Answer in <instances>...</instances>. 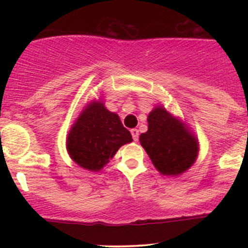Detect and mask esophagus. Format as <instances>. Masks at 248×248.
Instances as JSON below:
<instances>
[{"mask_svg":"<svg viewBox=\"0 0 248 248\" xmlns=\"http://www.w3.org/2000/svg\"><path fill=\"white\" fill-rule=\"evenodd\" d=\"M130 133H132V136H133V140L134 141H138L139 140V130L136 129V128H133V129H130Z\"/></svg>","mask_w":248,"mask_h":248,"instance_id":"1","label":"esophagus"}]
</instances>
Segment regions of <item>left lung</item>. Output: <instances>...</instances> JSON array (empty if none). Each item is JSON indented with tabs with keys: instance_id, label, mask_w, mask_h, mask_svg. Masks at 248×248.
<instances>
[{
	"instance_id": "1",
	"label": "left lung",
	"mask_w": 248,
	"mask_h": 248,
	"mask_svg": "<svg viewBox=\"0 0 248 248\" xmlns=\"http://www.w3.org/2000/svg\"><path fill=\"white\" fill-rule=\"evenodd\" d=\"M148 130L140 135V143L162 175L178 176L195 163L198 140L183 121L164 107H155L148 115Z\"/></svg>"
}]
</instances>
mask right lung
Returning a JSON list of instances; mask_svg holds the SVG:
<instances>
[{"instance_id": "right-lung-1", "label": "right lung", "mask_w": 248, "mask_h": 248, "mask_svg": "<svg viewBox=\"0 0 248 248\" xmlns=\"http://www.w3.org/2000/svg\"><path fill=\"white\" fill-rule=\"evenodd\" d=\"M132 134L120 118L109 112L104 102L91 101L71 127L66 140L70 157L79 167L99 171L119 148L132 142Z\"/></svg>"}]
</instances>
